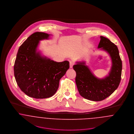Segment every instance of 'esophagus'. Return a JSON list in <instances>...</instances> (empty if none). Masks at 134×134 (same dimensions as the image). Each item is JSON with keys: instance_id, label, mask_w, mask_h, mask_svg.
Here are the masks:
<instances>
[{"instance_id": "34e87169", "label": "esophagus", "mask_w": 134, "mask_h": 134, "mask_svg": "<svg viewBox=\"0 0 134 134\" xmlns=\"http://www.w3.org/2000/svg\"><path fill=\"white\" fill-rule=\"evenodd\" d=\"M74 65V63L72 61H70V68H72Z\"/></svg>"}]
</instances>
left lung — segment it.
Returning <instances> with one entry per match:
<instances>
[{"label":"left lung","instance_id":"1","mask_svg":"<svg viewBox=\"0 0 134 134\" xmlns=\"http://www.w3.org/2000/svg\"><path fill=\"white\" fill-rule=\"evenodd\" d=\"M98 48L106 51L111 59L109 75L103 79L96 77L85 62H77L73 66L76 71V83L81 96L94 101H102L109 97L118 88L121 80L122 62L118 47L108 39L100 36Z\"/></svg>","mask_w":134,"mask_h":134}]
</instances>
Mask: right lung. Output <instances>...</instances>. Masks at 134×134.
Wrapping results in <instances>:
<instances>
[{
	"instance_id": "1",
	"label": "right lung",
	"mask_w": 134,
	"mask_h": 134,
	"mask_svg": "<svg viewBox=\"0 0 134 134\" xmlns=\"http://www.w3.org/2000/svg\"><path fill=\"white\" fill-rule=\"evenodd\" d=\"M49 34L35 32L20 46L14 62V75L22 91L36 99L49 98L57 91L60 79L70 68L65 60L56 62L37 51L39 41L48 39Z\"/></svg>"
}]
</instances>
